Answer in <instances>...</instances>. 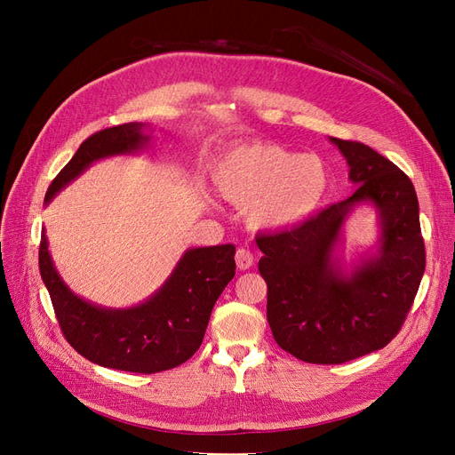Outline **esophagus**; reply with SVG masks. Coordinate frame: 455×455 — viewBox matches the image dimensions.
I'll list each match as a JSON object with an SVG mask.
<instances>
[{
	"mask_svg": "<svg viewBox=\"0 0 455 455\" xmlns=\"http://www.w3.org/2000/svg\"><path fill=\"white\" fill-rule=\"evenodd\" d=\"M252 264H254L252 252L249 249H243V247L237 249V252H235V266H237V269H242V271L251 269Z\"/></svg>",
	"mask_w": 455,
	"mask_h": 455,
	"instance_id": "obj_1",
	"label": "esophagus"
}]
</instances>
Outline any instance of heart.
<instances>
[{
    "mask_svg": "<svg viewBox=\"0 0 455 455\" xmlns=\"http://www.w3.org/2000/svg\"><path fill=\"white\" fill-rule=\"evenodd\" d=\"M213 184L225 201L247 208L252 228L288 232L319 210L330 177L317 155H295L276 143L254 141L220 160Z\"/></svg>",
    "mask_w": 455,
    "mask_h": 455,
    "instance_id": "obj_1",
    "label": "heart"
}]
</instances>
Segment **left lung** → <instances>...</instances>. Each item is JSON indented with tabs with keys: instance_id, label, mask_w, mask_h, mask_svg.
<instances>
[{
	"instance_id": "8db88e82",
	"label": "left lung",
	"mask_w": 455,
	"mask_h": 455,
	"mask_svg": "<svg viewBox=\"0 0 455 455\" xmlns=\"http://www.w3.org/2000/svg\"><path fill=\"white\" fill-rule=\"evenodd\" d=\"M348 164L354 194L304 225L256 237L267 282V321L280 348L336 365L384 348L400 331L426 267L419 201L403 172L365 143L330 138ZM379 213L377 251L348 274L335 249L349 212Z\"/></svg>"
}]
</instances>
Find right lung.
I'll return each instance as SVG.
<instances>
[{
  "mask_svg": "<svg viewBox=\"0 0 455 455\" xmlns=\"http://www.w3.org/2000/svg\"><path fill=\"white\" fill-rule=\"evenodd\" d=\"M148 129L146 124L134 122L92 134L53 179L44 203H52L93 162L148 148ZM234 254L232 243L186 251L162 288L131 307H103L71 291L53 266L45 232L40 240L38 266L71 347L101 367L153 374L179 367L197 352L212 307L234 278Z\"/></svg>",
  "mask_w": 455,
  "mask_h": 455,
  "instance_id": "1",
  "label": "right lung"
}]
</instances>
